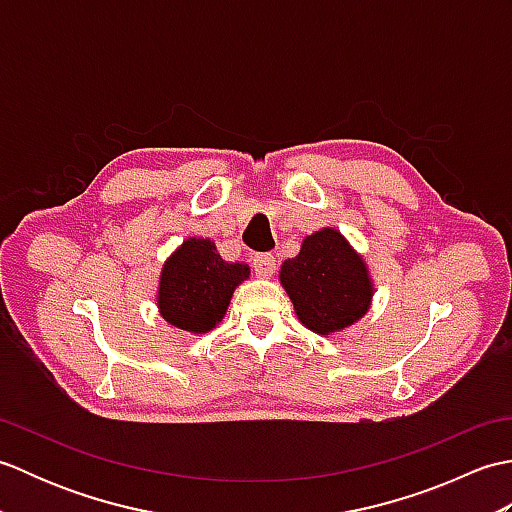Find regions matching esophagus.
I'll use <instances>...</instances> for the list:
<instances>
[{
  "label": "esophagus",
  "mask_w": 512,
  "mask_h": 512,
  "mask_svg": "<svg viewBox=\"0 0 512 512\" xmlns=\"http://www.w3.org/2000/svg\"><path fill=\"white\" fill-rule=\"evenodd\" d=\"M275 257L273 255H255L253 257V270L257 277H270L275 273Z\"/></svg>",
  "instance_id": "obj_1"
}]
</instances>
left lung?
I'll return each instance as SVG.
<instances>
[{"mask_svg": "<svg viewBox=\"0 0 512 512\" xmlns=\"http://www.w3.org/2000/svg\"><path fill=\"white\" fill-rule=\"evenodd\" d=\"M279 279L301 323L317 334L352 325L367 312L372 299V281L363 259L334 228L306 237L301 253L281 266Z\"/></svg>", "mask_w": 512, "mask_h": 512, "instance_id": "left-lung-1", "label": "left lung"}]
</instances>
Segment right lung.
<instances>
[{"instance_id": "add662e5", "label": "right lung", "mask_w": 512, "mask_h": 512, "mask_svg": "<svg viewBox=\"0 0 512 512\" xmlns=\"http://www.w3.org/2000/svg\"><path fill=\"white\" fill-rule=\"evenodd\" d=\"M246 264H228L209 239H187L160 275V312L187 332H209L220 323L235 286L248 277Z\"/></svg>"}]
</instances>
